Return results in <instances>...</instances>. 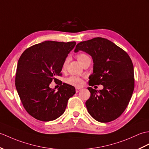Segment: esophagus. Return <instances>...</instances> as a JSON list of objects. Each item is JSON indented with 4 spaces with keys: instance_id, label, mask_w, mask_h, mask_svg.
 <instances>
[{
    "instance_id": "obj_1",
    "label": "esophagus",
    "mask_w": 149,
    "mask_h": 149,
    "mask_svg": "<svg viewBox=\"0 0 149 149\" xmlns=\"http://www.w3.org/2000/svg\"><path fill=\"white\" fill-rule=\"evenodd\" d=\"M81 90V88H75V91H76V93H78V92H79Z\"/></svg>"
}]
</instances>
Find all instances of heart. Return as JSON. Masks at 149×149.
Wrapping results in <instances>:
<instances>
[{
    "label": "heart",
    "instance_id": "b5f03b06",
    "mask_svg": "<svg viewBox=\"0 0 149 149\" xmlns=\"http://www.w3.org/2000/svg\"><path fill=\"white\" fill-rule=\"evenodd\" d=\"M77 60L79 62L81 65L84 63L86 60H88V59H90V58H89L87 54H86L84 53L79 54L77 56ZM68 61H69V58H66L65 59L63 63L62 64V69H63V70H65V69L67 68ZM66 82L68 84H70L72 86H81L83 84V81L81 77H77V76H74V75L70 76V77L67 78L66 79Z\"/></svg>",
    "mask_w": 149,
    "mask_h": 149
}]
</instances>
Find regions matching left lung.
Here are the masks:
<instances>
[{
    "label": "left lung",
    "instance_id": "1",
    "mask_svg": "<svg viewBox=\"0 0 149 149\" xmlns=\"http://www.w3.org/2000/svg\"><path fill=\"white\" fill-rule=\"evenodd\" d=\"M82 51L93 61V73L89 85L102 84L103 89H88L91 96L86 108L93 119L109 123L121 115L128 105L134 90V68L129 55L111 41L102 37L79 42L75 53Z\"/></svg>",
    "mask_w": 149,
    "mask_h": 149
}]
</instances>
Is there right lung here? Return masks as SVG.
Here are the masks:
<instances>
[{
  "label": "right lung",
  "mask_w": 149,
  "mask_h": 149,
  "mask_svg": "<svg viewBox=\"0 0 149 149\" xmlns=\"http://www.w3.org/2000/svg\"><path fill=\"white\" fill-rule=\"evenodd\" d=\"M75 44L47 40L30 47L21 55L16 88L24 108L35 119L42 121L56 119L75 93L74 86L56 79L61 75L62 64ZM53 80L60 85L57 92L49 88Z\"/></svg>",
  "instance_id": "1"
}]
</instances>
